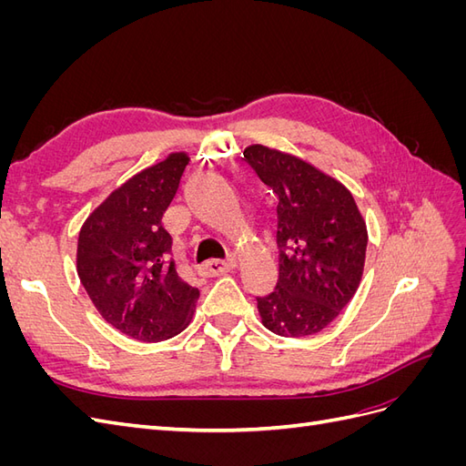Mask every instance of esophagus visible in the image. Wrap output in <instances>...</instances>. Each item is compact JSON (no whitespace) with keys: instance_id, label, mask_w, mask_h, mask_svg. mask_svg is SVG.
Wrapping results in <instances>:
<instances>
[{"instance_id":"esophagus-1","label":"esophagus","mask_w":466,"mask_h":466,"mask_svg":"<svg viewBox=\"0 0 466 466\" xmlns=\"http://www.w3.org/2000/svg\"><path fill=\"white\" fill-rule=\"evenodd\" d=\"M233 266H235L233 260H208V262H204V264L198 268V272H200L202 276L214 278V276H221V274H225V272L233 270Z\"/></svg>"}]
</instances>
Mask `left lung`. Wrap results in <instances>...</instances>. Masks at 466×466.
<instances>
[{
	"mask_svg": "<svg viewBox=\"0 0 466 466\" xmlns=\"http://www.w3.org/2000/svg\"><path fill=\"white\" fill-rule=\"evenodd\" d=\"M245 161L278 196V284L257 298L262 324L278 336L320 332L360 288L368 228L351 192L295 155L248 146Z\"/></svg>",
	"mask_w": 466,
	"mask_h": 466,
	"instance_id": "1",
	"label": "left lung"
}]
</instances>
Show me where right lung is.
Listing matches in <instances>:
<instances>
[{
	"label": "right lung",
	"instance_id": "obj_1",
	"mask_svg": "<svg viewBox=\"0 0 466 466\" xmlns=\"http://www.w3.org/2000/svg\"><path fill=\"white\" fill-rule=\"evenodd\" d=\"M187 153L144 168L93 209L77 238V276L96 311L122 334L161 342L188 327L198 288L182 281L161 225Z\"/></svg>",
	"mask_w": 466,
	"mask_h": 466
}]
</instances>
